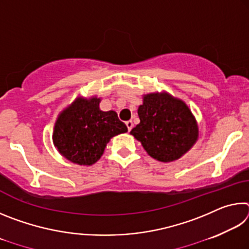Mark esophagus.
I'll return each mask as SVG.
<instances>
[{"label":"esophagus","instance_id":"obj_1","mask_svg":"<svg viewBox=\"0 0 249 249\" xmlns=\"http://www.w3.org/2000/svg\"><path fill=\"white\" fill-rule=\"evenodd\" d=\"M125 124H126V126H127L128 130H130V129L133 128V122H132V121H127Z\"/></svg>","mask_w":249,"mask_h":249}]
</instances>
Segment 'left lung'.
Listing matches in <instances>:
<instances>
[{
  "label": "left lung",
  "instance_id": "obj_1",
  "mask_svg": "<svg viewBox=\"0 0 249 249\" xmlns=\"http://www.w3.org/2000/svg\"><path fill=\"white\" fill-rule=\"evenodd\" d=\"M137 113L141 122L130 134L142 142L150 157L161 162L179 159L199 137L190 108L167 92L144 95Z\"/></svg>",
  "mask_w": 249,
  "mask_h": 249
}]
</instances>
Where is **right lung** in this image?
<instances>
[{
    "label": "right lung",
    "mask_w": 249,
    "mask_h": 249,
    "mask_svg": "<svg viewBox=\"0 0 249 249\" xmlns=\"http://www.w3.org/2000/svg\"><path fill=\"white\" fill-rule=\"evenodd\" d=\"M101 99L79 96L66 107L56 121L53 142L57 150L69 161L91 166L103 155L112 137L126 133L127 127L116 112H103Z\"/></svg>",
    "instance_id": "add662e5"
}]
</instances>
